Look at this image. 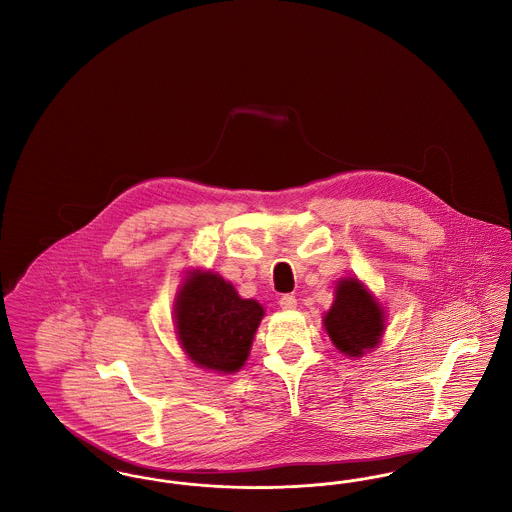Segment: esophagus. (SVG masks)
<instances>
[{"instance_id":"obj_1","label":"esophagus","mask_w":512,"mask_h":512,"mask_svg":"<svg viewBox=\"0 0 512 512\" xmlns=\"http://www.w3.org/2000/svg\"><path fill=\"white\" fill-rule=\"evenodd\" d=\"M280 307L284 309V311H293L295 307H297V299H295V295H282L280 297Z\"/></svg>"}]
</instances>
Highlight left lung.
Segmentation results:
<instances>
[{
	"label": "left lung",
	"instance_id": "obj_1",
	"mask_svg": "<svg viewBox=\"0 0 512 512\" xmlns=\"http://www.w3.org/2000/svg\"><path fill=\"white\" fill-rule=\"evenodd\" d=\"M384 309L353 276L336 286V299L324 317V328L336 349L347 357H363L374 349L384 334Z\"/></svg>",
	"mask_w": 512,
	"mask_h": 512
}]
</instances>
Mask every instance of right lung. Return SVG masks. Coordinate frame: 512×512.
Here are the masks:
<instances>
[{
  "label": "right lung",
  "mask_w": 512,
  "mask_h": 512,
  "mask_svg": "<svg viewBox=\"0 0 512 512\" xmlns=\"http://www.w3.org/2000/svg\"><path fill=\"white\" fill-rule=\"evenodd\" d=\"M265 317L255 299H242L219 274L192 270L174 303L176 334L186 355L201 368L238 372Z\"/></svg>",
  "instance_id": "add662e5"
}]
</instances>
